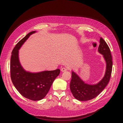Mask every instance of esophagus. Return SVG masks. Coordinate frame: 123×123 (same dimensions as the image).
Segmentation results:
<instances>
[{
	"label": "esophagus",
	"mask_w": 123,
	"mask_h": 123,
	"mask_svg": "<svg viewBox=\"0 0 123 123\" xmlns=\"http://www.w3.org/2000/svg\"><path fill=\"white\" fill-rule=\"evenodd\" d=\"M61 70L62 72H65V71H66L67 70V69L65 68H62Z\"/></svg>",
	"instance_id": "esophagus-1"
}]
</instances>
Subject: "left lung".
Listing matches in <instances>:
<instances>
[{
	"label": "left lung",
	"mask_w": 123,
	"mask_h": 123,
	"mask_svg": "<svg viewBox=\"0 0 123 123\" xmlns=\"http://www.w3.org/2000/svg\"><path fill=\"white\" fill-rule=\"evenodd\" d=\"M98 52L103 56L106 63V71L102 79L96 84H89L84 82L80 77L72 71V79L70 84L71 92L79 101H86L93 99L99 95L108 84L112 70V58L108 45L102 37L100 38Z\"/></svg>",
	"instance_id": "1"
}]
</instances>
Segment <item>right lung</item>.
<instances>
[{"label": "right lung", "mask_w": 123, "mask_h": 123, "mask_svg": "<svg viewBox=\"0 0 123 123\" xmlns=\"http://www.w3.org/2000/svg\"><path fill=\"white\" fill-rule=\"evenodd\" d=\"M36 32L32 31L19 41L12 51L10 59V75L14 86L25 98L32 101L43 99L60 70L44 71L32 73L25 70L19 59V50L29 36Z\"/></svg>", "instance_id": "add662e5"}]
</instances>
